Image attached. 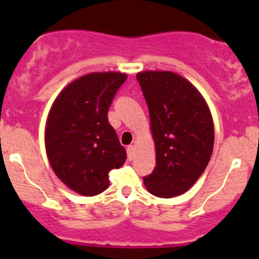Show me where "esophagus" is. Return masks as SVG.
Wrapping results in <instances>:
<instances>
[{"label": "esophagus", "instance_id": "1", "mask_svg": "<svg viewBox=\"0 0 259 259\" xmlns=\"http://www.w3.org/2000/svg\"><path fill=\"white\" fill-rule=\"evenodd\" d=\"M126 153H127V159H129V160H133V159H134V154H135V146L134 145L127 146Z\"/></svg>", "mask_w": 259, "mask_h": 259}]
</instances>
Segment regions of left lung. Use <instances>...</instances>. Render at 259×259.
Segmentation results:
<instances>
[{"instance_id": "left-lung-1", "label": "left lung", "mask_w": 259, "mask_h": 259, "mask_svg": "<svg viewBox=\"0 0 259 259\" xmlns=\"http://www.w3.org/2000/svg\"><path fill=\"white\" fill-rule=\"evenodd\" d=\"M149 109L155 168L143 178L159 198L184 194L210 160L214 124L209 106L190 81L171 71L137 74Z\"/></svg>"}]
</instances>
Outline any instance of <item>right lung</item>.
Instances as JSON below:
<instances>
[{
  "label": "right lung",
  "instance_id": "1",
  "mask_svg": "<svg viewBox=\"0 0 259 259\" xmlns=\"http://www.w3.org/2000/svg\"><path fill=\"white\" fill-rule=\"evenodd\" d=\"M124 72H90L65 86L50 109L45 149L56 177L83 197L109 187L108 174L124 165L126 153L120 145L108 110Z\"/></svg>",
  "mask_w": 259,
  "mask_h": 259
}]
</instances>
